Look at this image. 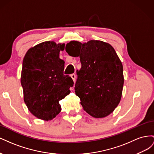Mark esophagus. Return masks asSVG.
<instances>
[{"mask_svg": "<svg viewBox=\"0 0 154 154\" xmlns=\"http://www.w3.org/2000/svg\"><path fill=\"white\" fill-rule=\"evenodd\" d=\"M71 78L72 79V80H73V82L75 83V82H76V75H75V74H71Z\"/></svg>", "mask_w": 154, "mask_h": 154, "instance_id": "1", "label": "esophagus"}]
</instances>
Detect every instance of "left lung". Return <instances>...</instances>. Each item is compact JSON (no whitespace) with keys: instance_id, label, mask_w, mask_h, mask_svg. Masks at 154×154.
Masks as SVG:
<instances>
[{"instance_id":"1","label":"left lung","mask_w":154,"mask_h":154,"mask_svg":"<svg viewBox=\"0 0 154 154\" xmlns=\"http://www.w3.org/2000/svg\"><path fill=\"white\" fill-rule=\"evenodd\" d=\"M66 51L80 58L74 89L83 110L96 118L112 113L122 99L124 84L123 65L112 46L101 40H72Z\"/></svg>"}]
</instances>
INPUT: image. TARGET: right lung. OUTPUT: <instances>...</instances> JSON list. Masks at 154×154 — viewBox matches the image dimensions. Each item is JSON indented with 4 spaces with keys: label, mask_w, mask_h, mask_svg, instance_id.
Returning <instances> with one entry per match:
<instances>
[{
    "label": "right lung",
    "mask_w": 154,
    "mask_h": 154,
    "mask_svg": "<svg viewBox=\"0 0 154 154\" xmlns=\"http://www.w3.org/2000/svg\"><path fill=\"white\" fill-rule=\"evenodd\" d=\"M65 44L46 41L31 47L23 60L20 82L24 101L30 112L44 121L53 119L61 111L59 101L70 94L74 82L64 75L60 58Z\"/></svg>",
    "instance_id": "add662e5"
}]
</instances>
